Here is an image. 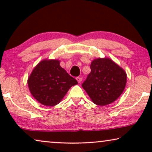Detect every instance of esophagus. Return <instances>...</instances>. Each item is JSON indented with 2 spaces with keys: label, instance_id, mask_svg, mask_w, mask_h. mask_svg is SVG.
Returning <instances> with one entry per match:
<instances>
[{
  "label": "esophagus",
  "instance_id": "1",
  "mask_svg": "<svg viewBox=\"0 0 152 152\" xmlns=\"http://www.w3.org/2000/svg\"><path fill=\"white\" fill-rule=\"evenodd\" d=\"M76 80L78 82V83H81V82H82V77H78L76 78Z\"/></svg>",
  "mask_w": 152,
  "mask_h": 152
}]
</instances>
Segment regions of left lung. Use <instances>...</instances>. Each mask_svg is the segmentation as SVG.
Instances as JSON below:
<instances>
[{
	"label": "left lung",
	"instance_id": "8db88e82",
	"mask_svg": "<svg viewBox=\"0 0 152 152\" xmlns=\"http://www.w3.org/2000/svg\"><path fill=\"white\" fill-rule=\"evenodd\" d=\"M91 71L82 84L94 104H110L119 97L125 88L126 73L109 58H97L91 64Z\"/></svg>",
	"mask_w": 152,
	"mask_h": 152
}]
</instances>
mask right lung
I'll return each mask as SVG.
<instances>
[{"mask_svg":"<svg viewBox=\"0 0 152 152\" xmlns=\"http://www.w3.org/2000/svg\"><path fill=\"white\" fill-rule=\"evenodd\" d=\"M59 64V60L43 59L29 76V90L41 104L48 107L58 104L70 87L78 84Z\"/></svg>","mask_w":152,"mask_h":152,"instance_id":"1","label":"right lung"}]
</instances>
